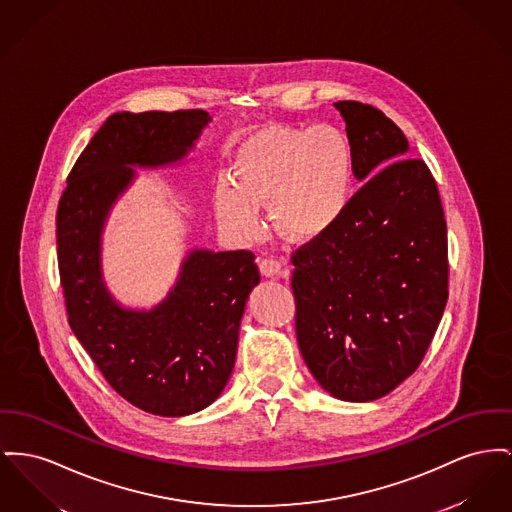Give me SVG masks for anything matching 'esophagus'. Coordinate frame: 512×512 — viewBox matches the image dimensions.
<instances>
[{
    "mask_svg": "<svg viewBox=\"0 0 512 512\" xmlns=\"http://www.w3.org/2000/svg\"><path fill=\"white\" fill-rule=\"evenodd\" d=\"M259 271L265 276V278H278V276H288V269H286V263L282 261H276L272 257H265V259H259Z\"/></svg>",
    "mask_w": 512,
    "mask_h": 512,
    "instance_id": "34e87169",
    "label": "esophagus"
}]
</instances>
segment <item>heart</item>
<instances>
[{
    "label": "heart",
    "instance_id": "heart-1",
    "mask_svg": "<svg viewBox=\"0 0 512 512\" xmlns=\"http://www.w3.org/2000/svg\"><path fill=\"white\" fill-rule=\"evenodd\" d=\"M354 197V151L334 125H276L245 139L234 154L230 181H216L212 205L218 224L240 240L263 230L269 205L274 228L292 241L332 230Z\"/></svg>",
    "mask_w": 512,
    "mask_h": 512
}]
</instances>
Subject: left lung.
I'll list each match as a JSON object with an SVG mask.
<instances>
[{
  "label": "left lung",
  "mask_w": 512,
  "mask_h": 512,
  "mask_svg": "<svg viewBox=\"0 0 512 512\" xmlns=\"http://www.w3.org/2000/svg\"><path fill=\"white\" fill-rule=\"evenodd\" d=\"M363 183L340 222L292 255L296 334L317 383L371 402L420 365L447 305V222L423 160L381 110L334 102Z\"/></svg>",
  "instance_id": "obj_1"
}]
</instances>
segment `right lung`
I'll return each instance as SVG.
<instances>
[{
  "instance_id": "add662e5",
  "label": "right lung",
  "mask_w": 512,
  "mask_h": 512,
  "mask_svg": "<svg viewBox=\"0 0 512 512\" xmlns=\"http://www.w3.org/2000/svg\"><path fill=\"white\" fill-rule=\"evenodd\" d=\"M212 118L203 110L110 116L75 162L56 238L71 331L133 406L166 418L205 410L230 381L245 303L259 284L251 251L193 247L164 300L123 305L102 272V236L137 168L180 166Z\"/></svg>"
}]
</instances>
